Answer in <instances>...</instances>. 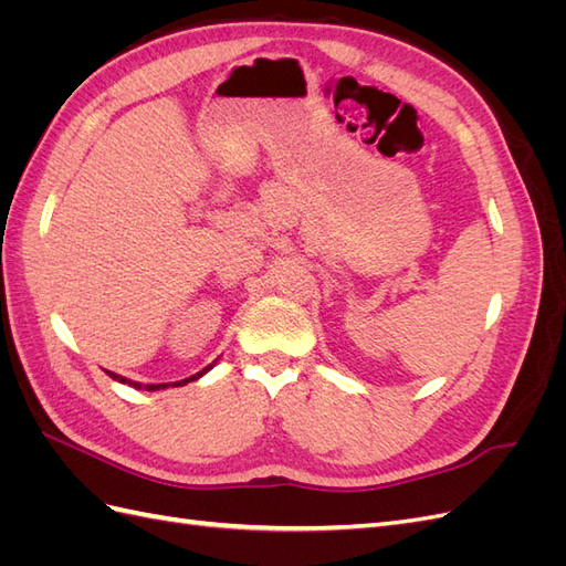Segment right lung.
Segmentation results:
<instances>
[{"mask_svg": "<svg viewBox=\"0 0 566 566\" xmlns=\"http://www.w3.org/2000/svg\"><path fill=\"white\" fill-rule=\"evenodd\" d=\"M214 366V364H212ZM212 366H208V368H202L200 373H196V375H191V378H186V380H179V382H172V387H181V385H186V382H191V380H198V378H202L205 373H208ZM113 380H117V382H123V385H129V387H134V389H146V391H156V389H167L169 387V382H163V385H142V382H132V380H127V378H123V375H115V373H111V370H106Z\"/></svg>", "mask_w": 566, "mask_h": 566, "instance_id": "right-lung-1", "label": "right lung"}]
</instances>
